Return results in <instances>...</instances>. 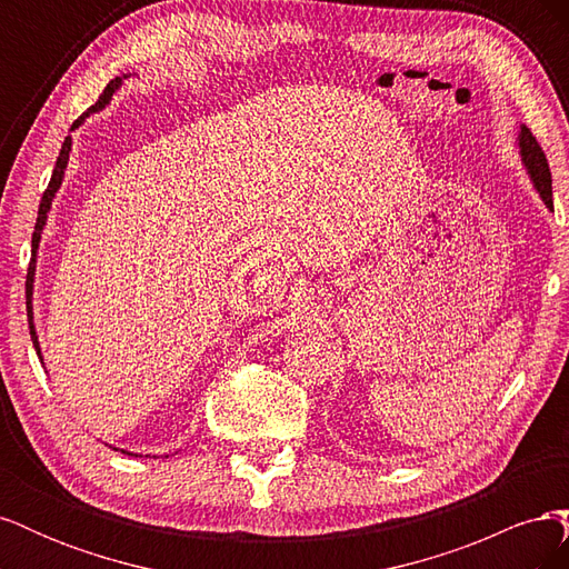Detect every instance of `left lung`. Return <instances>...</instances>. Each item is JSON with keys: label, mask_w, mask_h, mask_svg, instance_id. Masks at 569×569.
I'll return each mask as SVG.
<instances>
[{"label": "left lung", "mask_w": 569, "mask_h": 569, "mask_svg": "<svg viewBox=\"0 0 569 569\" xmlns=\"http://www.w3.org/2000/svg\"><path fill=\"white\" fill-rule=\"evenodd\" d=\"M518 144H520L522 163L529 170L533 187H537V192L541 194V199H543L548 209H553V180H550V168H548V161H546V153H543L541 144L537 142V137L531 134V130L527 126L520 128Z\"/></svg>", "instance_id": "8db88e82"}]
</instances>
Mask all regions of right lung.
I'll return each mask as SVG.
<instances>
[{"instance_id": "right-lung-1", "label": "right lung", "mask_w": 569, "mask_h": 569, "mask_svg": "<svg viewBox=\"0 0 569 569\" xmlns=\"http://www.w3.org/2000/svg\"><path fill=\"white\" fill-rule=\"evenodd\" d=\"M120 84V78L111 80L107 84V90L101 92V97L97 99V104H92L88 111H84L73 128H78L84 118H88L90 113H97L104 109L109 104V99L113 97V92L118 90ZM68 151H71V137H66L63 144H61V151H59V159H57V166H54V173H51V180L44 189L42 194V201H40V211H38V222H36V230H32V251H30V266H28V278H26V306H28V325H30V339H32V347H36L40 360H42V353H40V341H38V335H36V325H32V278H36V261H38V247H40V237H42V230H44V222H47V213L51 209V199H54L57 189L61 187V180H63V170H66V163H68ZM132 456V453H128Z\"/></svg>"}]
</instances>
